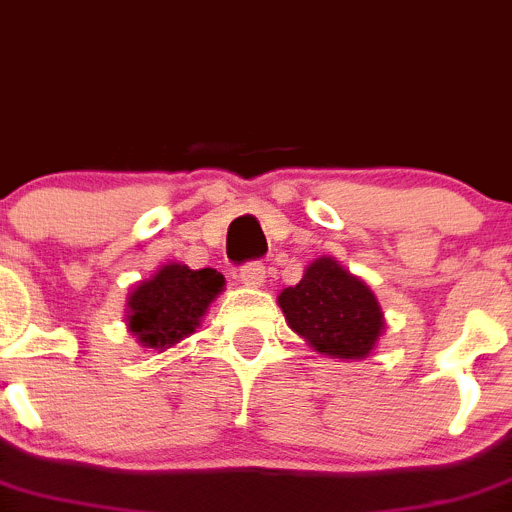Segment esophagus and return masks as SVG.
I'll list each match as a JSON object with an SVG mask.
<instances>
[{
    "mask_svg": "<svg viewBox=\"0 0 512 512\" xmlns=\"http://www.w3.org/2000/svg\"><path fill=\"white\" fill-rule=\"evenodd\" d=\"M240 280L247 288H262V283H265V265L262 262H247L240 270Z\"/></svg>",
    "mask_w": 512,
    "mask_h": 512,
    "instance_id": "obj_1",
    "label": "esophagus"
}]
</instances>
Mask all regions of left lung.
Listing matches in <instances>:
<instances>
[{
    "mask_svg": "<svg viewBox=\"0 0 512 512\" xmlns=\"http://www.w3.org/2000/svg\"><path fill=\"white\" fill-rule=\"evenodd\" d=\"M278 305L313 351L338 361L369 358L384 333V310L374 290L336 257H315L300 283L278 295Z\"/></svg>",
    "mask_w": 512,
    "mask_h": 512,
    "instance_id": "obj_1",
    "label": "left lung"
}]
</instances>
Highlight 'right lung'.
I'll return each mask as SVG.
<instances>
[{"label":"right lung","instance_id":"obj_1","mask_svg":"<svg viewBox=\"0 0 512 512\" xmlns=\"http://www.w3.org/2000/svg\"><path fill=\"white\" fill-rule=\"evenodd\" d=\"M224 275L214 267L191 270L164 262L146 280H138L126 298V326L138 346L166 351L202 326L209 305L222 295Z\"/></svg>","mask_w":512,"mask_h":512}]
</instances>
